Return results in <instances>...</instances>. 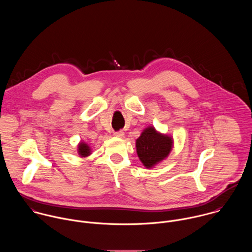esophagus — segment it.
<instances>
[{
  "instance_id": "1",
  "label": "esophagus",
  "mask_w": 252,
  "mask_h": 252,
  "mask_svg": "<svg viewBox=\"0 0 252 252\" xmlns=\"http://www.w3.org/2000/svg\"><path fill=\"white\" fill-rule=\"evenodd\" d=\"M114 137H117V138H124V132H122V131H119V132H115L114 134Z\"/></svg>"
}]
</instances>
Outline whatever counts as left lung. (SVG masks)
<instances>
[{"mask_svg":"<svg viewBox=\"0 0 252 252\" xmlns=\"http://www.w3.org/2000/svg\"><path fill=\"white\" fill-rule=\"evenodd\" d=\"M173 147V137L158 132L154 126L146 127L136 140L138 157L146 169H152L165 160Z\"/></svg>","mask_w":252,"mask_h":252,"instance_id":"8db88e82","label":"left lung"}]
</instances>
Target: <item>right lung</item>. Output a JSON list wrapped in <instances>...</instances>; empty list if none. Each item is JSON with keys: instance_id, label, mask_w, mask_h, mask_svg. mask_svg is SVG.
<instances>
[{"instance_id": "1", "label": "right lung", "mask_w": 252, "mask_h": 252, "mask_svg": "<svg viewBox=\"0 0 252 252\" xmlns=\"http://www.w3.org/2000/svg\"><path fill=\"white\" fill-rule=\"evenodd\" d=\"M77 153L79 155V157L81 158H86L89 155L92 154V149L91 146H89V144L85 142H79L77 144Z\"/></svg>"}]
</instances>
